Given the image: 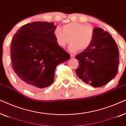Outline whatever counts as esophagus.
I'll return each mask as SVG.
<instances>
[{
	"label": "esophagus",
	"instance_id": "34e87169",
	"mask_svg": "<svg viewBox=\"0 0 126 126\" xmlns=\"http://www.w3.org/2000/svg\"><path fill=\"white\" fill-rule=\"evenodd\" d=\"M75 56H74V55H73V54H70V58H75Z\"/></svg>",
	"mask_w": 126,
	"mask_h": 126
}]
</instances>
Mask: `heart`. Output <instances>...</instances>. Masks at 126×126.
I'll return each mask as SVG.
<instances>
[{
  "mask_svg": "<svg viewBox=\"0 0 126 126\" xmlns=\"http://www.w3.org/2000/svg\"><path fill=\"white\" fill-rule=\"evenodd\" d=\"M58 45L64 47L70 41L69 50L76 53L79 49L81 50L88 47L94 37V30L92 26L77 22H71L63 26V30L59 27L55 28L53 32Z\"/></svg>",
  "mask_w": 126,
  "mask_h": 126,
  "instance_id": "b5f03b06",
  "label": "heart"
}]
</instances>
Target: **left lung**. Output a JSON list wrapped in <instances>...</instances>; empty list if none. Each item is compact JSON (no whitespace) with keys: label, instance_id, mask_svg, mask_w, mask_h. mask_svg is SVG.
<instances>
[{"label":"left lung","instance_id":"left-lung-1","mask_svg":"<svg viewBox=\"0 0 126 126\" xmlns=\"http://www.w3.org/2000/svg\"><path fill=\"white\" fill-rule=\"evenodd\" d=\"M90 45L77 54L79 65L76 73L84 82L100 87L116 76L119 63L118 46L112 35L100 27H94Z\"/></svg>","mask_w":126,"mask_h":126}]
</instances>
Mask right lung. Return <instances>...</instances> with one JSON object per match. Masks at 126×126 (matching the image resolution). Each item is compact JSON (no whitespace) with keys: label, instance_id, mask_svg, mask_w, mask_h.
Listing matches in <instances>:
<instances>
[{"label":"right lung","instance_id":"add662e5","mask_svg":"<svg viewBox=\"0 0 126 126\" xmlns=\"http://www.w3.org/2000/svg\"><path fill=\"white\" fill-rule=\"evenodd\" d=\"M53 22H34L22 26L11 44L12 66L18 81L30 91H39L54 82L56 66L70 55L57 44Z\"/></svg>","mask_w":126,"mask_h":126}]
</instances>
